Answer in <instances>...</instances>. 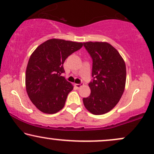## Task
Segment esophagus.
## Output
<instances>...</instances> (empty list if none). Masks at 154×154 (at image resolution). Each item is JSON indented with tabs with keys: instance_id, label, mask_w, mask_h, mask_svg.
Returning <instances> with one entry per match:
<instances>
[{
	"instance_id": "obj_1",
	"label": "esophagus",
	"mask_w": 154,
	"mask_h": 154,
	"mask_svg": "<svg viewBox=\"0 0 154 154\" xmlns=\"http://www.w3.org/2000/svg\"><path fill=\"white\" fill-rule=\"evenodd\" d=\"M82 86H84V84H83V83H81V84H75V86L77 88H80Z\"/></svg>"
}]
</instances>
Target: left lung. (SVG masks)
Here are the masks:
<instances>
[{
  "mask_svg": "<svg viewBox=\"0 0 154 154\" xmlns=\"http://www.w3.org/2000/svg\"><path fill=\"white\" fill-rule=\"evenodd\" d=\"M84 46L93 60L91 94L83 99L85 107L96 115H104L117 105L123 94L126 66L119 52L105 42H87Z\"/></svg>",
  "mask_w": 154,
  "mask_h": 154,
  "instance_id": "8db88e82",
  "label": "left lung"
}]
</instances>
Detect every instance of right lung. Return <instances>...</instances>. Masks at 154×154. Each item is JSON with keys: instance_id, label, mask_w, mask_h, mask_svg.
<instances>
[{"instance_id": "add662e5", "label": "right lung", "mask_w": 154, "mask_h": 154, "mask_svg": "<svg viewBox=\"0 0 154 154\" xmlns=\"http://www.w3.org/2000/svg\"><path fill=\"white\" fill-rule=\"evenodd\" d=\"M83 46L82 42L50 39L37 47L31 55L26 70L27 94L42 112L55 114L65 106L72 84L61 74L67 57Z\"/></svg>"}]
</instances>
